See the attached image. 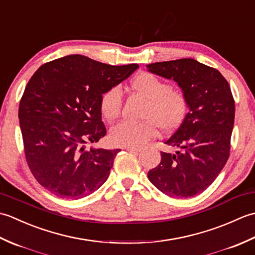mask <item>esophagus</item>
I'll return each mask as SVG.
<instances>
[{"instance_id": "esophagus-1", "label": "esophagus", "mask_w": 255, "mask_h": 255, "mask_svg": "<svg viewBox=\"0 0 255 255\" xmlns=\"http://www.w3.org/2000/svg\"><path fill=\"white\" fill-rule=\"evenodd\" d=\"M126 150H128L129 152H140V151H141L140 148H132V147H126Z\"/></svg>"}]
</instances>
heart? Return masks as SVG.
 Returning <instances> with one entry per match:
<instances>
[{
	"label": "heart",
	"instance_id": "b5f03b06",
	"mask_svg": "<svg viewBox=\"0 0 255 255\" xmlns=\"http://www.w3.org/2000/svg\"><path fill=\"white\" fill-rule=\"evenodd\" d=\"M131 89L148 101L141 123L124 121L111 129V140L121 147H142L163 131L175 130L185 121L188 113V99L182 90L172 89V85L149 72L137 74L130 82ZM123 107V92L115 85L101 95L102 115L108 121L119 116Z\"/></svg>",
	"mask_w": 255,
	"mask_h": 255
}]
</instances>
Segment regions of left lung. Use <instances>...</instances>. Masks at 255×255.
Returning <instances> with one entry per match:
<instances>
[{"label": "left lung", "instance_id": "8db88e82", "mask_svg": "<svg viewBox=\"0 0 255 255\" xmlns=\"http://www.w3.org/2000/svg\"><path fill=\"white\" fill-rule=\"evenodd\" d=\"M147 67L174 80L189 108L185 121L164 141L181 150L161 152L160 164L148 172V178L167 196L193 197L216 180L229 158L236 110L230 85L218 70L191 58Z\"/></svg>", "mask_w": 255, "mask_h": 255}]
</instances>
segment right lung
Segmentation results:
<instances>
[{
	"instance_id": "obj_1",
	"label": "right lung",
	"mask_w": 255,
	"mask_h": 255,
	"mask_svg": "<svg viewBox=\"0 0 255 255\" xmlns=\"http://www.w3.org/2000/svg\"><path fill=\"white\" fill-rule=\"evenodd\" d=\"M138 67L71 55L42 64L30 78L19 102V126L27 164L47 191L79 199L106 182L121 150L85 147L106 134L101 95Z\"/></svg>"
}]
</instances>
